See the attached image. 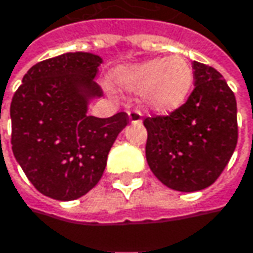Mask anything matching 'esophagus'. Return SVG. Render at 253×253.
<instances>
[{
    "label": "esophagus",
    "instance_id": "obj_1",
    "mask_svg": "<svg viewBox=\"0 0 253 253\" xmlns=\"http://www.w3.org/2000/svg\"><path fill=\"white\" fill-rule=\"evenodd\" d=\"M128 122L130 123H140L142 122V113L139 110L128 111Z\"/></svg>",
    "mask_w": 253,
    "mask_h": 253
}]
</instances>
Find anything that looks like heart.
I'll return each instance as SVG.
<instances>
[{"instance_id": "1", "label": "heart", "mask_w": 253, "mask_h": 253, "mask_svg": "<svg viewBox=\"0 0 253 253\" xmlns=\"http://www.w3.org/2000/svg\"><path fill=\"white\" fill-rule=\"evenodd\" d=\"M113 78L123 89L146 94L150 108L167 114L187 103L194 88L195 74L187 59L171 56L122 66L114 71Z\"/></svg>"}]
</instances>
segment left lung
<instances>
[{"label":"left lung","mask_w":253,"mask_h":253,"mask_svg":"<svg viewBox=\"0 0 253 253\" xmlns=\"http://www.w3.org/2000/svg\"><path fill=\"white\" fill-rule=\"evenodd\" d=\"M194 89L168 116L146 117V159L155 176L175 191L210 187L229 164L238 143L233 91L214 68L193 62Z\"/></svg>","instance_id":"obj_1"}]
</instances>
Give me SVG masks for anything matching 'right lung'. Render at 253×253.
<instances>
[{"instance_id": "obj_1", "label": "right lung", "mask_w": 253, "mask_h": 253, "mask_svg": "<svg viewBox=\"0 0 253 253\" xmlns=\"http://www.w3.org/2000/svg\"><path fill=\"white\" fill-rule=\"evenodd\" d=\"M103 59L75 52L32 66L12 97V153L35 188L71 201L92 190L107 156L127 126L125 111L108 119L88 116V103L103 95L94 81Z\"/></svg>"}]
</instances>
